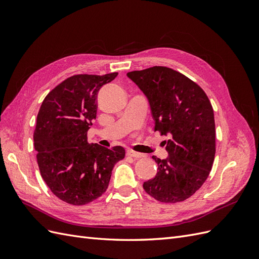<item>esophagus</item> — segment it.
<instances>
[{"instance_id": "esophagus-1", "label": "esophagus", "mask_w": 259, "mask_h": 259, "mask_svg": "<svg viewBox=\"0 0 259 259\" xmlns=\"http://www.w3.org/2000/svg\"><path fill=\"white\" fill-rule=\"evenodd\" d=\"M126 154H127L128 156H132V158H135V159L143 158V156H144L143 153H139V152L133 151V150H127V151H126Z\"/></svg>"}]
</instances>
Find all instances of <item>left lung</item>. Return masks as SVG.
Segmentation results:
<instances>
[{"instance_id": "1", "label": "left lung", "mask_w": 259, "mask_h": 259, "mask_svg": "<svg viewBox=\"0 0 259 259\" xmlns=\"http://www.w3.org/2000/svg\"><path fill=\"white\" fill-rule=\"evenodd\" d=\"M127 76L150 105L154 131L168 136L166 159L152 156L158 173L145 191L163 203L185 201L207 179L215 158L213 107L200 86L167 67L155 66Z\"/></svg>"}]
</instances>
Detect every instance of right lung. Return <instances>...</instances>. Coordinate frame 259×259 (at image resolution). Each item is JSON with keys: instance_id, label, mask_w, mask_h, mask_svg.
<instances>
[{"instance_id": "add662e5", "label": "right lung", "mask_w": 259, "mask_h": 259, "mask_svg": "<svg viewBox=\"0 0 259 259\" xmlns=\"http://www.w3.org/2000/svg\"><path fill=\"white\" fill-rule=\"evenodd\" d=\"M116 75L70 76L48 94L37 113L33 142L41 176L69 204L85 205L99 198L114 164L125 156L121 146L108 149L88 142L96 119L97 93Z\"/></svg>"}]
</instances>
